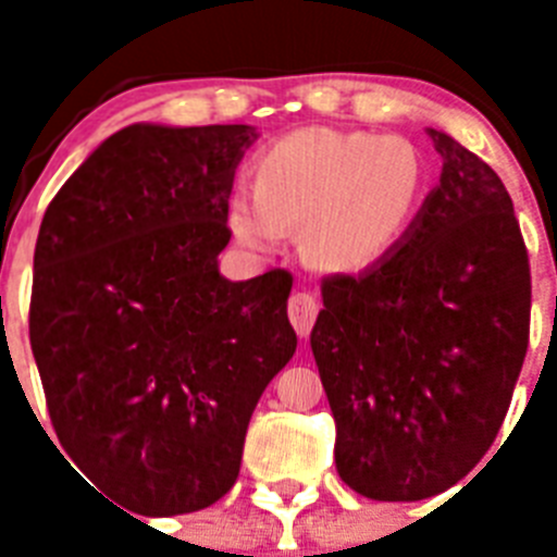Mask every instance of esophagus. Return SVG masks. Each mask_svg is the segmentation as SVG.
Wrapping results in <instances>:
<instances>
[{
  "mask_svg": "<svg viewBox=\"0 0 557 557\" xmlns=\"http://www.w3.org/2000/svg\"><path fill=\"white\" fill-rule=\"evenodd\" d=\"M318 309H321V304H318V298H314L312 293H295L293 298H289V321H293L295 332L301 334V337H307V334L312 332L314 321H318Z\"/></svg>",
  "mask_w": 557,
  "mask_h": 557,
  "instance_id": "esophagus-1",
  "label": "esophagus"
}]
</instances>
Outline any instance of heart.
<instances>
[{
	"label": "heart",
	"mask_w": 557,
	"mask_h": 557,
	"mask_svg": "<svg viewBox=\"0 0 557 557\" xmlns=\"http://www.w3.org/2000/svg\"><path fill=\"white\" fill-rule=\"evenodd\" d=\"M424 195L426 161L405 136L304 127L256 156L253 195L234 191L225 223L259 253L301 228L312 268L362 273L405 239Z\"/></svg>",
	"instance_id": "1"
}]
</instances>
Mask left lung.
<instances>
[{
	"label": "left lung",
	"mask_w": 557,
	"mask_h": 557,
	"mask_svg": "<svg viewBox=\"0 0 557 557\" xmlns=\"http://www.w3.org/2000/svg\"><path fill=\"white\" fill-rule=\"evenodd\" d=\"M407 236L323 282L309 346L332 407L339 480L368 499L444 494L491 449L530 334V264L513 200L449 133Z\"/></svg>",
	"instance_id": "1"
}]
</instances>
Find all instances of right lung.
<instances>
[{
    "label": "right lung",
    "mask_w": 557,
    "mask_h": 557,
    "mask_svg": "<svg viewBox=\"0 0 557 557\" xmlns=\"http://www.w3.org/2000/svg\"><path fill=\"white\" fill-rule=\"evenodd\" d=\"M253 125L136 122L61 186L33 259L29 346L63 451L145 516L203 510L293 359V275L220 273Z\"/></svg>",
    "instance_id": "add662e5"
}]
</instances>
